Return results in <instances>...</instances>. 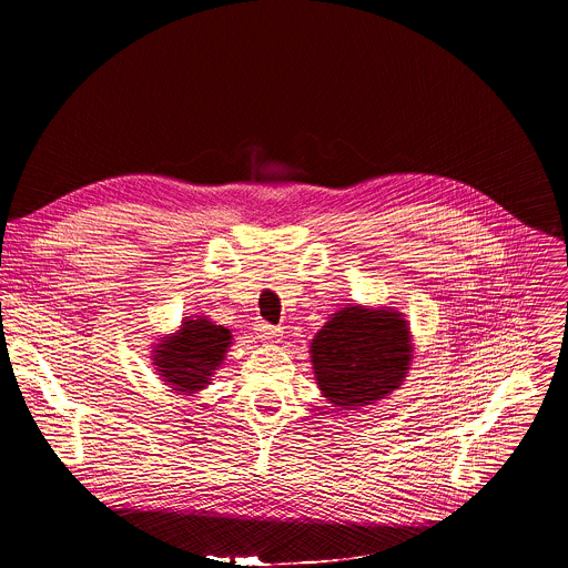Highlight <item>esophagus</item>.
Wrapping results in <instances>:
<instances>
[{
    "instance_id": "obj_1",
    "label": "esophagus",
    "mask_w": 568,
    "mask_h": 568,
    "mask_svg": "<svg viewBox=\"0 0 568 568\" xmlns=\"http://www.w3.org/2000/svg\"><path fill=\"white\" fill-rule=\"evenodd\" d=\"M255 332H257V338H260L262 343H277V341L282 338V329H280V327L264 324V322H260V324L255 325Z\"/></svg>"
}]
</instances>
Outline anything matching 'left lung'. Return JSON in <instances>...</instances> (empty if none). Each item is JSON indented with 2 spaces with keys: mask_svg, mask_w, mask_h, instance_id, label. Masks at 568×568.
Masks as SVG:
<instances>
[{
  "mask_svg": "<svg viewBox=\"0 0 568 568\" xmlns=\"http://www.w3.org/2000/svg\"><path fill=\"white\" fill-rule=\"evenodd\" d=\"M408 327L389 311L345 308L313 338L317 385L334 406L372 405L400 387L410 361Z\"/></svg>",
  "mask_w": 568,
  "mask_h": 568,
  "instance_id": "left-lung-1",
  "label": "left lung"
}]
</instances>
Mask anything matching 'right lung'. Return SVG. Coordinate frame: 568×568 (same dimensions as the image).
Listing matches in <instances>:
<instances>
[{
	"label": "right lung",
	"mask_w": 568,
	"mask_h": 568,
	"mask_svg": "<svg viewBox=\"0 0 568 568\" xmlns=\"http://www.w3.org/2000/svg\"><path fill=\"white\" fill-rule=\"evenodd\" d=\"M232 341V332L207 320H185L181 332L163 338L155 349L160 376L174 392L194 394L210 383Z\"/></svg>",
	"instance_id": "add662e5"
}]
</instances>
